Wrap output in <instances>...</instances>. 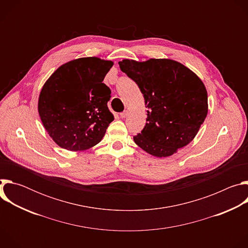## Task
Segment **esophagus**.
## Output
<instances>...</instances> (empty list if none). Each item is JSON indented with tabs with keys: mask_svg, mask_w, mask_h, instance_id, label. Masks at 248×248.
<instances>
[{
	"mask_svg": "<svg viewBox=\"0 0 248 248\" xmlns=\"http://www.w3.org/2000/svg\"><path fill=\"white\" fill-rule=\"evenodd\" d=\"M127 115H128V111H127V110H125V111H124L123 113H121V114H120V117H121L122 119H124V118H126V117H127Z\"/></svg>",
	"mask_w": 248,
	"mask_h": 248,
	"instance_id": "34e87169",
	"label": "esophagus"
}]
</instances>
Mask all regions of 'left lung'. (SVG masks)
I'll return each instance as SVG.
<instances>
[{
	"label": "left lung",
	"instance_id": "1",
	"mask_svg": "<svg viewBox=\"0 0 248 248\" xmlns=\"http://www.w3.org/2000/svg\"><path fill=\"white\" fill-rule=\"evenodd\" d=\"M121 70L138 85L147 111L146 124L134 142L155 157H169L186 146L208 113L205 85L191 70L169 59L123 60Z\"/></svg>",
	"mask_w": 248,
	"mask_h": 248
}]
</instances>
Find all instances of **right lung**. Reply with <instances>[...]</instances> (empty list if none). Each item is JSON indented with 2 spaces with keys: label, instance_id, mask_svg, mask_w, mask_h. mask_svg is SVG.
Returning a JSON list of instances; mask_svg holds the SVG:
<instances>
[{
  "label": "right lung",
  "instance_id": "right-lung-1",
  "mask_svg": "<svg viewBox=\"0 0 248 248\" xmlns=\"http://www.w3.org/2000/svg\"><path fill=\"white\" fill-rule=\"evenodd\" d=\"M111 61L80 58L61 65L45 82L38 112L49 135L62 148L82 151L98 144L114 121L111 89L103 80Z\"/></svg>",
  "mask_w": 248,
  "mask_h": 248
}]
</instances>
